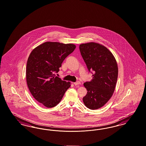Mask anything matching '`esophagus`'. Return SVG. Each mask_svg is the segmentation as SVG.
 I'll return each instance as SVG.
<instances>
[{
    "label": "esophagus",
    "instance_id": "esophagus-1",
    "mask_svg": "<svg viewBox=\"0 0 146 146\" xmlns=\"http://www.w3.org/2000/svg\"><path fill=\"white\" fill-rule=\"evenodd\" d=\"M74 84L75 86H77V85H79V84H81V83H80V82L78 81V82H74Z\"/></svg>",
    "mask_w": 146,
    "mask_h": 146
}]
</instances>
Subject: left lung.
Segmentation results:
<instances>
[{
    "label": "left lung",
    "instance_id": "left-lung-1",
    "mask_svg": "<svg viewBox=\"0 0 146 146\" xmlns=\"http://www.w3.org/2000/svg\"><path fill=\"white\" fill-rule=\"evenodd\" d=\"M80 50L88 70L94 71L92 80L83 84L88 92L83 101L87 108L95 110L102 107L113 96L118 66L111 51L101 44H82Z\"/></svg>",
    "mask_w": 146,
    "mask_h": 146
}]
</instances>
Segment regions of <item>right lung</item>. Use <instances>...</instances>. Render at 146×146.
<instances>
[{
	"label": "right lung",
	"mask_w": 146,
	"mask_h": 146,
	"mask_svg": "<svg viewBox=\"0 0 146 146\" xmlns=\"http://www.w3.org/2000/svg\"><path fill=\"white\" fill-rule=\"evenodd\" d=\"M74 44L46 42L33 50L27 64L26 79L33 97L46 108L57 106L70 88V82L62 80L58 72L65 58L75 49Z\"/></svg>",
	"instance_id": "1"
}]
</instances>
